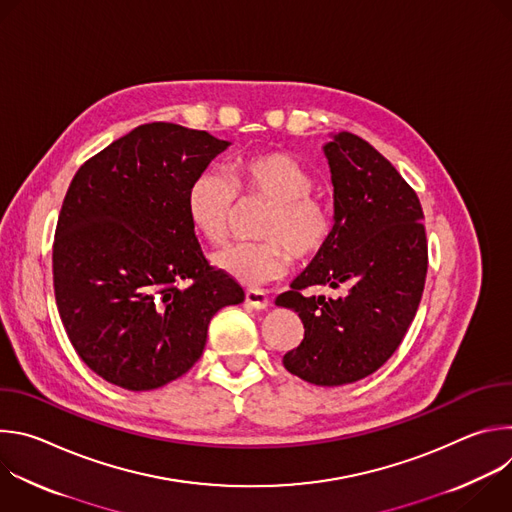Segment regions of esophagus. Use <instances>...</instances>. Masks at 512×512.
I'll list each match as a JSON object with an SVG mask.
<instances>
[{"label":"esophagus","mask_w":512,"mask_h":512,"mask_svg":"<svg viewBox=\"0 0 512 512\" xmlns=\"http://www.w3.org/2000/svg\"><path fill=\"white\" fill-rule=\"evenodd\" d=\"M245 302H247V306H251L253 310H265V308L269 306V298H267L265 291H261V289H247Z\"/></svg>","instance_id":"obj_1"}]
</instances>
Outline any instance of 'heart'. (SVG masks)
<instances>
[{"mask_svg":"<svg viewBox=\"0 0 512 512\" xmlns=\"http://www.w3.org/2000/svg\"><path fill=\"white\" fill-rule=\"evenodd\" d=\"M314 182L310 168L291 154L255 152L235 160L229 176L204 170L192 180L186 196L190 223L208 243L221 245L231 233L237 198L267 202L255 229L259 241L231 245L212 261L245 285L275 281L294 257L314 259L332 237V208Z\"/></svg>","mask_w":512,"mask_h":512,"instance_id":"1","label":"heart"}]
</instances>
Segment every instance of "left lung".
<instances>
[{
    "label": "left lung",
    "mask_w": 512,
    "mask_h": 512,
    "mask_svg": "<svg viewBox=\"0 0 512 512\" xmlns=\"http://www.w3.org/2000/svg\"><path fill=\"white\" fill-rule=\"evenodd\" d=\"M334 186L328 245L275 304L298 312L304 340L283 367L312 385L373 375L399 348L427 273L423 210L415 190L369 141L342 131L324 145ZM314 284L347 287L336 301L306 297Z\"/></svg>",
    "instance_id": "1"
}]
</instances>
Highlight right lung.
<instances>
[{
    "label": "right lung",
    "instance_id": "right-lung-1",
    "mask_svg": "<svg viewBox=\"0 0 512 512\" xmlns=\"http://www.w3.org/2000/svg\"><path fill=\"white\" fill-rule=\"evenodd\" d=\"M231 141L145 123L87 160L64 196L52 247L54 296L70 344L91 371L152 391L200 358L212 316L245 300L208 265L188 188Z\"/></svg>",
    "mask_w": 512,
    "mask_h": 512
}]
</instances>
